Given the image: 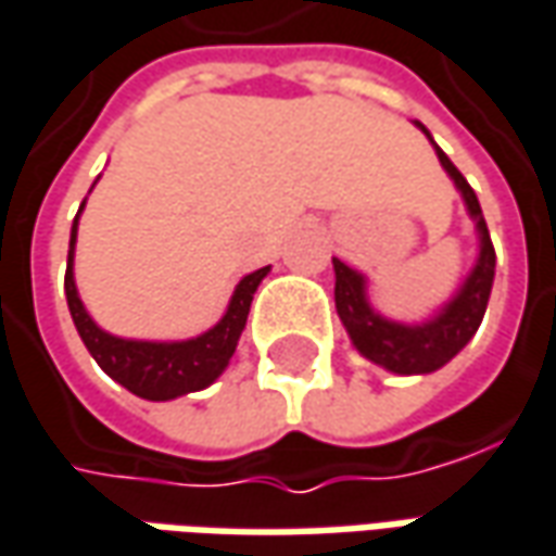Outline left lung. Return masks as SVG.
I'll use <instances>...</instances> for the list:
<instances>
[{
    "instance_id": "1",
    "label": "left lung",
    "mask_w": 556,
    "mask_h": 556,
    "mask_svg": "<svg viewBox=\"0 0 556 556\" xmlns=\"http://www.w3.org/2000/svg\"><path fill=\"white\" fill-rule=\"evenodd\" d=\"M418 128L431 138V131L425 125L418 123ZM437 156H440V165L450 172L455 187L462 190L470 218L477 224V237H480V258L473 264L470 277L465 279V286L458 289V295L452 298L440 314L428 323H418V326L384 319L381 314H375L366 301V279L351 270L344 261L332 258L336 264V307L354 348L366 359H372L396 375H428L446 366L480 329L483 314H486L489 292H492V279H495V249L489 240L480 200L465 181V175L452 165V160L440 147H437Z\"/></svg>"
}]
</instances>
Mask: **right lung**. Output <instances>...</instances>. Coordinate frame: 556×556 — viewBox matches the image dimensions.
<instances>
[{
    "label": "right lung",
    "instance_id": "add662e5",
    "mask_svg": "<svg viewBox=\"0 0 556 556\" xmlns=\"http://www.w3.org/2000/svg\"><path fill=\"white\" fill-rule=\"evenodd\" d=\"M83 212V208H79ZM76 224L73 220L70 230V252H67V277H64V292H67V307L76 332L88 348V354L94 356V363L104 369L113 381H119L125 391L144 400H175L184 393L202 391L218 378L230 356L237 351L242 329H245V316L252 307V295L258 289V282L267 277L270 267H261L255 274L240 279L237 292L227 304V314L220 316L218 326H212L208 332L187 341H128L104 332L79 301L76 282H73V245H76Z\"/></svg>",
    "mask_w": 556,
    "mask_h": 556
}]
</instances>
